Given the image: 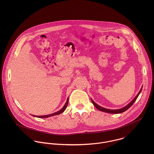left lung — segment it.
I'll return each instance as SVG.
<instances>
[{"mask_svg": "<svg viewBox=\"0 0 154 154\" xmlns=\"http://www.w3.org/2000/svg\"><path fill=\"white\" fill-rule=\"evenodd\" d=\"M142 88H141L140 89V91H139V92L138 93V94L136 95V97L132 100V101L128 104V105H127L126 106H125V107H123V108H122V109H118V110H110V109H105V108H103V107H101V106H100L99 105H98L97 104H96L92 99H91V101H92V104H94V106L98 109V110H100V111H103V112H109V113H112V114H119V113H122V112H124V111H126V110H128V109H129L131 106H132V105L133 104V103L135 102V101L136 100V99H137V97L139 96V94L140 93V92H141V91H142Z\"/></svg>", "mask_w": 154, "mask_h": 154, "instance_id": "8db88e82", "label": "left lung"}]
</instances>
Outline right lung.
I'll return each mask as SVG.
<instances>
[{"label": "right lung", "instance_id": "add662e5", "mask_svg": "<svg viewBox=\"0 0 154 154\" xmlns=\"http://www.w3.org/2000/svg\"><path fill=\"white\" fill-rule=\"evenodd\" d=\"M68 101H69V98H67V100L66 101V103L65 104V106H63V107L60 110H59V111H57L54 113H53V114H48V115H45V116H36L35 117H39V118H46V117H51V116H54V115H58V114H60V113L63 112L65 110H66V107H67V104H68Z\"/></svg>", "mask_w": 154, "mask_h": 154}]
</instances>
